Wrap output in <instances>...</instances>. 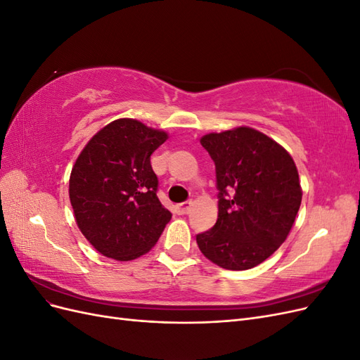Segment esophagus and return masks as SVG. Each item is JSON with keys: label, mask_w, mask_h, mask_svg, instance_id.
I'll return each instance as SVG.
<instances>
[{"label": "esophagus", "mask_w": 360, "mask_h": 360, "mask_svg": "<svg viewBox=\"0 0 360 360\" xmlns=\"http://www.w3.org/2000/svg\"><path fill=\"white\" fill-rule=\"evenodd\" d=\"M177 209H179L180 214H188L191 212V209H192V201H186V202L179 204Z\"/></svg>", "instance_id": "obj_1"}]
</instances>
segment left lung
<instances>
[{"mask_svg": "<svg viewBox=\"0 0 360 360\" xmlns=\"http://www.w3.org/2000/svg\"><path fill=\"white\" fill-rule=\"evenodd\" d=\"M200 141L216 167L219 212L212 230L197 236L198 248L222 269H252L285 242L296 221V163L276 141L248 126Z\"/></svg>", "mask_w": 360, "mask_h": 360, "instance_id": "left-lung-1", "label": "left lung"}]
</instances>
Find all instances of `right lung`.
Segmentation results:
<instances>
[{
  "mask_svg": "<svg viewBox=\"0 0 360 360\" xmlns=\"http://www.w3.org/2000/svg\"><path fill=\"white\" fill-rule=\"evenodd\" d=\"M168 139L134 118L106 124L82 148L69 197L84 237L102 255L135 259L156 245L171 213L158 198L150 156Z\"/></svg>",
  "mask_w": 360,
  "mask_h": 360,
  "instance_id": "add662e5",
  "label": "right lung"
}]
</instances>
